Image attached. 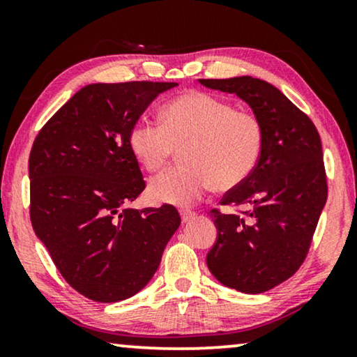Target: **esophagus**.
I'll list each match as a JSON object with an SVG mask.
<instances>
[{
	"mask_svg": "<svg viewBox=\"0 0 357 357\" xmlns=\"http://www.w3.org/2000/svg\"><path fill=\"white\" fill-rule=\"evenodd\" d=\"M180 216H182L183 222H190L192 219H195V216H197V213L190 211V209H182V211H180Z\"/></svg>",
	"mask_w": 357,
	"mask_h": 357,
	"instance_id": "34e87169",
	"label": "esophagus"
}]
</instances>
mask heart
Returning <instances> with one entry per match:
<instances>
[{
    "label": "heart",
    "instance_id": "b5f03b06",
    "mask_svg": "<svg viewBox=\"0 0 357 357\" xmlns=\"http://www.w3.org/2000/svg\"><path fill=\"white\" fill-rule=\"evenodd\" d=\"M160 125L141 119L128 133L131 154L148 172L164 169L177 149L182 164L149 183L155 203L187 206L209 187L229 192L250 178L265 148V128L255 114L202 91H188L160 109Z\"/></svg>",
    "mask_w": 357,
    "mask_h": 357
}]
</instances>
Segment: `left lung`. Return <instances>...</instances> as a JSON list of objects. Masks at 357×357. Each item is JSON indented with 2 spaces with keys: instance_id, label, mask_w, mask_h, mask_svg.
<instances>
[{
  "instance_id": "1",
  "label": "left lung",
  "mask_w": 357,
  "mask_h": 357,
  "mask_svg": "<svg viewBox=\"0 0 357 357\" xmlns=\"http://www.w3.org/2000/svg\"><path fill=\"white\" fill-rule=\"evenodd\" d=\"M209 89L237 94L265 128L255 172L213 208L218 241L206 257L224 286L260 294L289 280L309 253L328 197L320 135L314 121L270 82L252 76L199 79Z\"/></svg>"
}]
</instances>
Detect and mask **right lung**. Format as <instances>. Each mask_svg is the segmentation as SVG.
<instances>
[{"mask_svg":"<svg viewBox=\"0 0 357 357\" xmlns=\"http://www.w3.org/2000/svg\"><path fill=\"white\" fill-rule=\"evenodd\" d=\"M177 82L89 84L38 131L29 155L31 222L73 289L96 302L135 296L180 226L172 204L131 209L146 188L128 133Z\"/></svg>","mask_w":357,"mask_h":357,"instance_id":"right-lung-1","label":"right lung"}]
</instances>
